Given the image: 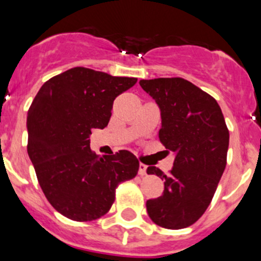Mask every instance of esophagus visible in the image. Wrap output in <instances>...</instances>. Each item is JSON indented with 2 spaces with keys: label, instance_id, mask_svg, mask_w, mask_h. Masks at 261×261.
Here are the masks:
<instances>
[{
  "label": "esophagus",
  "instance_id": "obj_1",
  "mask_svg": "<svg viewBox=\"0 0 261 261\" xmlns=\"http://www.w3.org/2000/svg\"><path fill=\"white\" fill-rule=\"evenodd\" d=\"M146 165L143 164V163H140V165H139V174L140 175H145L146 174Z\"/></svg>",
  "mask_w": 261,
  "mask_h": 261
}]
</instances>
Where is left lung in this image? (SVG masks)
Segmentation results:
<instances>
[{
    "mask_svg": "<svg viewBox=\"0 0 261 261\" xmlns=\"http://www.w3.org/2000/svg\"><path fill=\"white\" fill-rule=\"evenodd\" d=\"M162 112L159 140L175 154L169 174L146 169L164 180V192L146 202L149 217L158 226L179 230L193 225L206 212L227 163L228 128L217 101L183 78L141 80Z\"/></svg>",
    "mask_w": 261,
    "mask_h": 261,
    "instance_id": "8db88e82",
    "label": "left lung"
}]
</instances>
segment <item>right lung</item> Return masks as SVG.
I'll return each instance as SVG.
<instances>
[{
    "mask_svg": "<svg viewBox=\"0 0 261 261\" xmlns=\"http://www.w3.org/2000/svg\"><path fill=\"white\" fill-rule=\"evenodd\" d=\"M138 82L75 67L50 78L28 112V154L49 203L73 221L110 211L116 188L136 177L139 160L120 150L98 156L89 147L93 128H105L115 98Z\"/></svg>",
    "mask_w": 261,
    "mask_h": 261,
    "instance_id": "add662e5",
    "label": "right lung"
}]
</instances>
